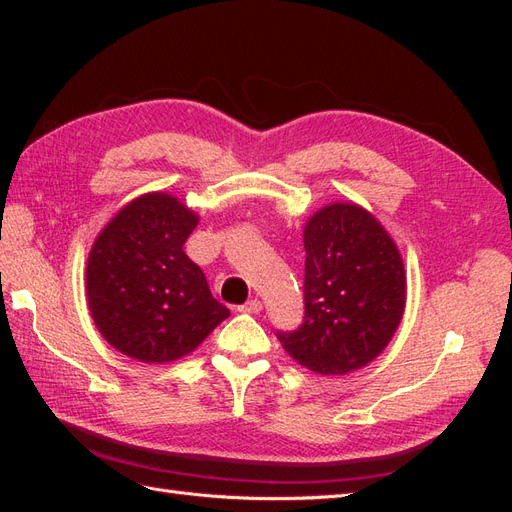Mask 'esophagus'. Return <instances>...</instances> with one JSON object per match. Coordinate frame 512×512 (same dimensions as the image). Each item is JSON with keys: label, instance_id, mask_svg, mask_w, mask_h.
Listing matches in <instances>:
<instances>
[{"label": "esophagus", "instance_id": "1", "mask_svg": "<svg viewBox=\"0 0 512 512\" xmlns=\"http://www.w3.org/2000/svg\"><path fill=\"white\" fill-rule=\"evenodd\" d=\"M239 309H241V312H245V314H260L262 303L258 299H252V301H247L245 305H241Z\"/></svg>", "mask_w": 512, "mask_h": 512}]
</instances>
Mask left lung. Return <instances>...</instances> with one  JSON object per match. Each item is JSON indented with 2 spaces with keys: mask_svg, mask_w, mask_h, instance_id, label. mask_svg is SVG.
Returning a JSON list of instances; mask_svg holds the SVG:
<instances>
[{
  "mask_svg": "<svg viewBox=\"0 0 512 512\" xmlns=\"http://www.w3.org/2000/svg\"><path fill=\"white\" fill-rule=\"evenodd\" d=\"M305 320L277 333L299 365L322 376L361 369L389 346L406 309V269L386 228L356 203L318 209L303 230Z\"/></svg>",
  "mask_w": 512,
  "mask_h": 512,
  "instance_id": "obj_1",
  "label": "left lung"
}]
</instances>
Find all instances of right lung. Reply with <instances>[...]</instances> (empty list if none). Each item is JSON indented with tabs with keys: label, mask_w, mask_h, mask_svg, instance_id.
<instances>
[{
	"label": "right lung",
	"mask_w": 512,
	"mask_h": 512,
	"mask_svg": "<svg viewBox=\"0 0 512 512\" xmlns=\"http://www.w3.org/2000/svg\"><path fill=\"white\" fill-rule=\"evenodd\" d=\"M198 213L173 194L149 192L121 207L89 250L85 292L100 335L141 363L188 356L230 316L183 243Z\"/></svg>",
	"instance_id": "obj_1"
}]
</instances>
